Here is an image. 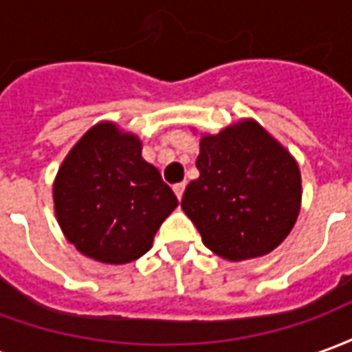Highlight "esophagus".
Masks as SVG:
<instances>
[{"label": "esophagus", "instance_id": "1", "mask_svg": "<svg viewBox=\"0 0 352 352\" xmlns=\"http://www.w3.org/2000/svg\"><path fill=\"white\" fill-rule=\"evenodd\" d=\"M184 186H186V184H184V183H179V184H175V186H173V192H175V196H177V198H179V199L183 198Z\"/></svg>", "mask_w": 352, "mask_h": 352}]
</instances>
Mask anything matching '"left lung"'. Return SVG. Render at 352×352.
<instances>
[{
	"label": "left lung",
	"mask_w": 352,
	"mask_h": 352,
	"mask_svg": "<svg viewBox=\"0 0 352 352\" xmlns=\"http://www.w3.org/2000/svg\"><path fill=\"white\" fill-rule=\"evenodd\" d=\"M181 207L209 251L230 262L277 249L302 207L294 156L252 118L206 133Z\"/></svg>",
	"instance_id": "8db88e82"
}]
</instances>
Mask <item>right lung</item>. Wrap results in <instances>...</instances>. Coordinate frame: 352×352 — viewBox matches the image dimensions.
Instances as JSON below:
<instances>
[{
	"label": "right lung",
	"instance_id": "1",
	"mask_svg": "<svg viewBox=\"0 0 352 352\" xmlns=\"http://www.w3.org/2000/svg\"><path fill=\"white\" fill-rule=\"evenodd\" d=\"M141 139L115 122L92 126L58 169L52 199L65 239L88 258L128 264L143 256L179 206Z\"/></svg>",
	"mask_w": 352,
	"mask_h": 352
}]
</instances>
